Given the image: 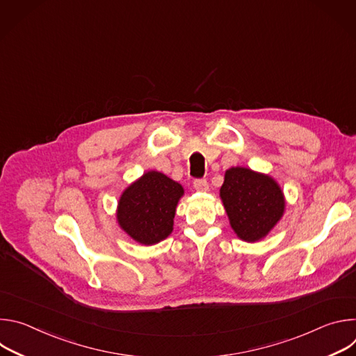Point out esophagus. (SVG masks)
<instances>
[{
    "instance_id": "34e87169",
    "label": "esophagus",
    "mask_w": 356,
    "mask_h": 356,
    "mask_svg": "<svg viewBox=\"0 0 356 356\" xmlns=\"http://www.w3.org/2000/svg\"><path fill=\"white\" fill-rule=\"evenodd\" d=\"M193 184L197 191H209V181L206 179H195Z\"/></svg>"
}]
</instances>
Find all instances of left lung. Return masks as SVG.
<instances>
[{
    "instance_id": "left-lung-1",
    "label": "left lung",
    "mask_w": 356,
    "mask_h": 356,
    "mask_svg": "<svg viewBox=\"0 0 356 356\" xmlns=\"http://www.w3.org/2000/svg\"><path fill=\"white\" fill-rule=\"evenodd\" d=\"M220 197L234 232L246 242L265 238L280 221L286 207L283 191L275 179L239 166L225 172Z\"/></svg>"
}]
</instances>
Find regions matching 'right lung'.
Wrapping results in <instances>:
<instances>
[{
  "label": "right lung",
  "instance_id": "1",
  "mask_svg": "<svg viewBox=\"0 0 356 356\" xmlns=\"http://www.w3.org/2000/svg\"><path fill=\"white\" fill-rule=\"evenodd\" d=\"M181 184L161 172L150 170L125 188L120 197L117 220L136 242L155 245L173 231Z\"/></svg>",
  "mask_w": 356,
  "mask_h": 356
}]
</instances>
